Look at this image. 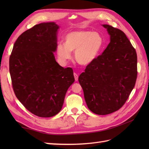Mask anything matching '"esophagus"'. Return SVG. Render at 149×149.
Here are the masks:
<instances>
[{"label": "esophagus", "mask_w": 149, "mask_h": 149, "mask_svg": "<svg viewBox=\"0 0 149 149\" xmlns=\"http://www.w3.org/2000/svg\"><path fill=\"white\" fill-rule=\"evenodd\" d=\"M74 77H75V81H77L78 80V75L76 74V73H74Z\"/></svg>", "instance_id": "34e87169"}]
</instances>
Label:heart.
<instances>
[{
    "mask_svg": "<svg viewBox=\"0 0 149 149\" xmlns=\"http://www.w3.org/2000/svg\"><path fill=\"white\" fill-rule=\"evenodd\" d=\"M65 40V43L60 42L56 47L60 61L67 62L72 58L71 52H75V59L83 65L93 61L104 45L102 35L91 31H72L66 34Z\"/></svg>",
    "mask_w": 149,
    "mask_h": 149,
    "instance_id": "1",
    "label": "heart"
}]
</instances>
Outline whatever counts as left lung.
I'll list each match as a JSON object with an SVG mask.
<instances>
[{
	"mask_svg": "<svg viewBox=\"0 0 149 149\" xmlns=\"http://www.w3.org/2000/svg\"><path fill=\"white\" fill-rule=\"evenodd\" d=\"M110 42L79 77L88 107L100 115L123 106L136 81L137 54L122 31L104 24Z\"/></svg>",
	"mask_w": 149,
	"mask_h": 149,
	"instance_id": "obj_1",
	"label": "left lung"
}]
</instances>
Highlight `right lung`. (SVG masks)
Segmentation results:
<instances>
[{
  "label": "right lung",
  "instance_id": "right-lung-1",
  "mask_svg": "<svg viewBox=\"0 0 149 149\" xmlns=\"http://www.w3.org/2000/svg\"><path fill=\"white\" fill-rule=\"evenodd\" d=\"M59 26L54 22L37 24L20 34L9 57L14 93L26 108L40 117L61 111L66 91L75 79L72 68L56 61Z\"/></svg>",
  "mask_w": 149,
  "mask_h": 149
}]
</instances>
